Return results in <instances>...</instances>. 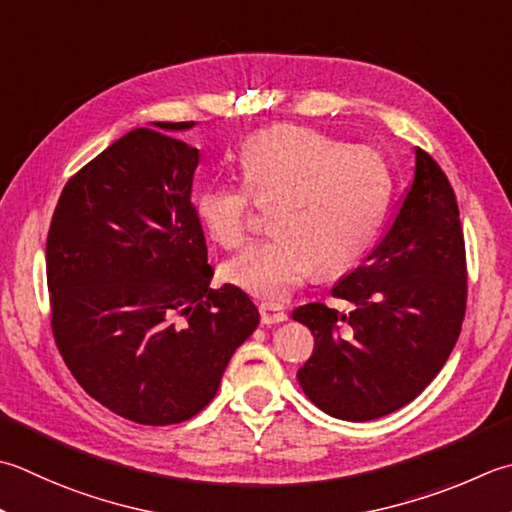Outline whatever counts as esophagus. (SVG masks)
Here are the masks:
<instances>
[{
  "label": "esophagus",
  "mask_w": 512,
  "mask_h": 512,
  "mask_svg": "<svg viewBox=\"0 0 512 512\" xmlns=\"http://www.w3.org/2000/svg\"><path fill=\"white\" fill-rule=\"evenodd\" d=\"M259 317H262V324H279V322H286V310L273 304V302H262L259 304Z\"/></svg>",
  "instance_id": "34e87169"
}]
</instances>
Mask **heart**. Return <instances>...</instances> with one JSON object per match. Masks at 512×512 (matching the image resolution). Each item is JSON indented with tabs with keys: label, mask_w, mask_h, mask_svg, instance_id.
Returning <instances> with one entry per match:
<instances>
[{
	"label": "heart",
	"mask_w": 512,
	"mask_h": 512,
	"mask_svg": "<svg viewBox=\"0 0 512 512\" xmlns=\"http://www.w3.org/2000/svg\"><path fill=\"white\" fill-rule=\"evenodd\" d=\"M242 186L208 184L195 215L213 242L242 246L255 230L253 199L272 206L275 233L224 266L230 284L262 299H284L315 273L353 266L373 242L390 199L384 157L306 126H273L237 157Z\"/></svg>",
	"instance_id": "b5f03b06"
}]
</instances>
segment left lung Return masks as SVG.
<instances>
[{"label": "left lung", "instance_id": "left-lung-1", "mask_svg": "<svg viewBox=\"0 0 512 512\" xmlns=\"http://www.w3.org/2000/svg\"><path fill=\"white\" fill-rule=\"evenodd\" d=\"M466 246L455 190L415 148L413 184L362 266L333 288L350 302L293 310L315 348L299 368L306 397L346 422L395 413L422 393L453 353L466 315Z\"/></svg>", "mask_w": 512, "mask_h": 512}]
</instances>
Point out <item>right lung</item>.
Instances as JSON below:
<instances>
[{
    "mask_svg": "<svg viewBox=\"0 0 512 512\" xmlns=\"http://www.w3.org/2000/svg\"><path fill=\"white\" fill-rule=\"evenodd\" d=\"M135 128L68 179L46 239L50 326L70 373L115 415L144 426L195 417L215 397L259 310L242 288H208L190 199L199 150Z\"/></svg>",
    "mask_w": 512,
    "mask_h": 512,
    "instance_id": "add662e5",
    "label": "right lung"
}]
</instances>
